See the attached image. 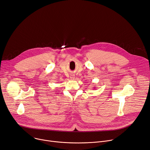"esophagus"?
Instances as JSON below:
<instances>
[{"label": "esophagus", "instance_id": "1", "mask_svg": "<svg viewBox=\"0 0 150 150\" xmlns=\"http://www.w3.org/2000/svg\"><path fill=\"white\" fill-rule=\"evenodd\" d=\"M71 78L72 79H75V75L73 74V75H71Z\"/></svg>", "mask_w": 150, "mask_h": 150}]
</instances>
